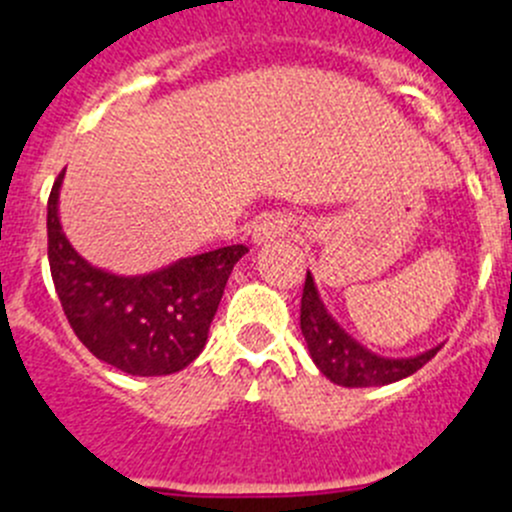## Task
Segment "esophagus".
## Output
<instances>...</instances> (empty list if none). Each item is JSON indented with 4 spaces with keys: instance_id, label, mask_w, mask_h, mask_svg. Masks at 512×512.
I'll return each mask as SVG.
<instances>
[{
    "instance_id": "1",
    "label": "esophagus",
    "mask_w": 512,
    "mask_h": 512,
    "mask_svg": "<svg viewBox=\"0 0 512 512\" xmlns=\"http://www.w3.org/2000/svg\"><path fill=\"white\" fill-rule=\"evenodd\" d=\"M290 227H293V219H290L288 214H265V217H260L252 224V242H255V245H267V242L278 240V237L288 234Z\"/></svg>"
}]
</instances>
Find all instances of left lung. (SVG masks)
Returning <instances> with one entry per match:
<instances>
[{
  "label": "left lung",
  "instance_id": "1",
  "mask_svg": "<svg viewBox=\"0 0 512 512\" xmlns=\"http://www.w3.org/2000/svg\"><path fill=\"white\" fill-rule=\"evenodd\" d=\"M300 331L308 343L310 358L321 369V374L331 379L333 384L348 386V389L386 386L407 379L439 351V346H434L429 351L407 358H386L369 351L356 338L348 336L338 326L336 318L328 313L310 272L305 278L303 300H300Z\"/></svg>",
  "mask_w": 512,
  "mask_h": 512
}]
</instances>
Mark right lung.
I'll list each match as a JSON object with an SVG mask.
<instances>
[{
  "label": "right lung",
  "mask_w": 512,
  "mask_h": 512,
  "mask_svg": "<svg viewBox=\"0 0 512 512\" xmlns=\"http://www.w3.org/2000/svg\"><path fill=\"white\" fill-rule=\"evenodd\" d=\"M62 171L47 199L52 283L75 336L95 358L131 376L186 369L207 346L209 326L245 245L181 257L146 275H116L90 265L60 224Z\"/></svg>",
  "instance_id": "add662e5"
}]
</instances>
